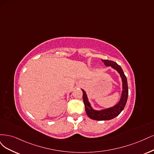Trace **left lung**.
Instances as JSON below:
<instances>
[{"mask_svg":"<svg viewBox=\"0 0 154 154\" xmlns=\"http://www.w3.org/2000/svg\"><path fill=\"white\" fill-rule=\"evenodd\" d=\"M102 61L105 64L106 66H111L112 68L115 69L120 74V77L122 78V95L119 102L112 107L103 109L100 110L94 109L91 106V103L89 102V99L88 98L87 94L86 91L82 89L83 93V101L85 105V110L87 115L89 118L92 120H109L111 119L116 117L120 114V112L123 110L124 107L125 106L128 98V84L126 76L124 74L122 68L120 65L112 61L109 60H103Z\"/></svg>","mask_w":154,"mask_h":154,"instance_id":"8db88e82","label":"left lung"}]
</instances>
